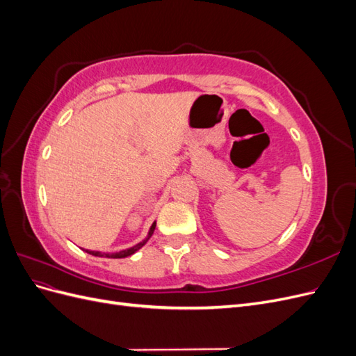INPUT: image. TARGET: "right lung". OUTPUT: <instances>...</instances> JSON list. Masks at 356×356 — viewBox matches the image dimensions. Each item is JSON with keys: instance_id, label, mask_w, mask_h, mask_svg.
<instances>
[{"instance_id": "add662e5", "label": "right lung", "mask_w": 356, "mask_h": 356, "mask_svg": "<svg viewBox=\"0 0 356 356\" xmlns=\"http://www.w3.org/2000/svg\"><path fill=\"white\" fill-rule=\"evenodd\" d=\"M154 229H156V221L152 224V227H149L147 238H145L144 241H141L139 243H136L135 246L127 248V250H123V251H118V252H101V251H90V250H84V251L88 252V254H90V255H95V257H104V258H126V257L132 255V254H135L136 251L141 250V248L148 242V239L152 238V234L154 233Z\"/></svg>"}]
</instances>
